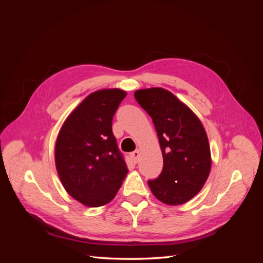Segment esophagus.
Listing matches in <instances>:
<instances>
[{
  "label": "esophagus",
  "instance_id": "34e87169",
  "mask_svg": "<svg viewBox=\"0 0 263 263\" xmlns=\"http://www.w3.org/2000/svg\"><path fill=\"white\" fill-rule=\"evenodd\" d=\"M130 157H132V159H133L134 163H137L138 159H139V157H140V151H139V150H135V151H133V153L130 154Z\"/></svg>",
  "mask_w": 263,
  "mask_h": 263
}]
</instances>
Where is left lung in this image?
Wrapping results in <instances>:
<instances>
[{"label":"left lung","instance_id":"obj_1","mask_svg":"<svg viewBox=\"0 0 263 263\" xmlns=\"http://www.w3.org/2000/svg\"><path fill=\"white\" fill-rule=\"evenodd\" d=\"M135 99L153 118L163 157L153 194L164 204L179 205L194 197L209 178L211 150L200 119L185 104L161 87L138 90Z\"/></svg>","mask_w":263,"mask_h":263}]
</instances>
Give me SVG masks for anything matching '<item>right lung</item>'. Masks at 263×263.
<instances>
[{
  "label": "right lung",
  "instance_id": "add662e5",
  "mask_svg": "<svg viewBox=\"0 0 263 263\" xmlns=\"http://www.w3.org/2000/svg\"><path fill=\"white\" fill-rule=\"evenodd\" d=\"M126 94L118 89L90 94L66 119L55 142L63 187L91 208L112 201L128 172L112 130L113 116Z\"/></svg>",
  "mask_w": 263,
  "mask_h": 263
}]
</instances>
